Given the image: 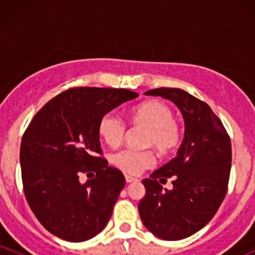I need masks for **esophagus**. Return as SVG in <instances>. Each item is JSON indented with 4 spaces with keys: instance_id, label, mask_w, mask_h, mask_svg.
<instances>
[{
    "instance_id": "obj_1",
    "label": "esophagus",
    "mask_w": 255,
    "mask_h": 255,
    "mask_svg": "<svg viewBox=\"0 0 255 255\" xmlns=\"http://www.w3.org/2000/svg\"><path fill=\"white\" fill-rule=\"evenodd\" d=\"M126 181H127L128 183H130V182H134V181H137V178L129 176V175H126Z\"/></svg>"
}]
</instances>
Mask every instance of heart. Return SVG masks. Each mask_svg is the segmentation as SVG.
<instances>
[{
	"label": "heart",
	"mask_w": 255,
	"mask_h": 255,
	"mask_svg": "<svg viewBox=\"0 0 255 255\" xmlns=\"http://www.w3.org/2000/svg\"><path fill=\"white\" fill-rule=\"evenodd\" d=\"M131 124L147 128L145 145L152 146L159 154H168L182 141V128L175 121L174 111L160 101H148L131 111ZM126 122L118 114L107 113L98 122V133L110 147H118L124 140ZM113 163L122 171L130 175L140 174L154 163L151 151L125 148L111 157Z\"/></svg>",
	"instance_id": "heart-1"
}]
</instances>
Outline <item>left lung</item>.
Listing matches in <instances>:
<instances>
[{
    "label": "left lung",
    "instance_id": "1",
    "mask_svg": "<svg viewBox=\"0 0 255 255\" xmlns=\"http://www.w3.org/2000/svg\"><path fill=\"white\" fill-rule=\"evenodd\" d=\"M145 95L171 101L184 120L177 156L142 180L146 193L137 205L153 235L176 241L204 228L223 203L231 168L230 137L211 108L186 91L160 87ZM168 177H173L170 191L159 183Z\"/></svg>",
    "mask_w": 255,
    "mask_h": 255
}]
</instances>
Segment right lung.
Segmentation results:
<instances>
[{
	"label": "right lung",
	"mask_w": 255,
	"mask_h": 255,
	"mask_svg": "<svg viewBox=\"0 0 255 255\" xmlns=\"http://www.w3.org/2000/svg\"><path fill=\"white\" fill-rule=\"evenodd\" d=\"M137 96L126 89H69L49 101L28 125L20 146L25 197L52 235L83 242L108 224L126 180L101 157L98 122ZM92 171L96 177L81 184L80 175Z\"/></svg>",
	"instance_id": "obj_1"
}]
</instances>
